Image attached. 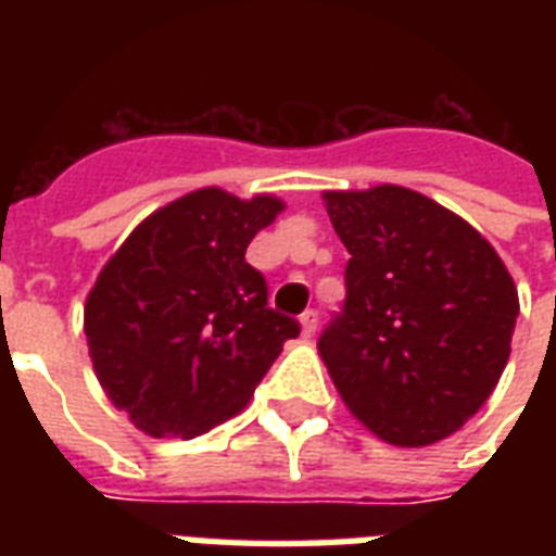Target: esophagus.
I'll return each instance as SVG.
<instances>
[{"instance_id": "1", "label": "esophagus", "mask_w": 556, "mask_h": 556, "mask_svg": "<svg viewBox=\"0 0 556 556\" xmlns=\"http://www.w3.org/2000/svg\"><path fill=\"white\" fill-rule=\"evenodd\" d=\"M300 326H303V338H312L314 331H317V312H314V308H308V312L300 317Z\"/></svg>"}]
</instances>
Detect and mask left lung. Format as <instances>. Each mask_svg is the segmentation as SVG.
I'll list each match as a JSON object with an SVG mask.
<instances>
[{"label": "left lung", "mask_w": 556, "mask_h": 556, "mask_svg": "<svg viewBox=\"0 0 556 556\" xmlns=\"http://www.w3.org/2000/svg\"><path fill=\"white\" fill-rule=\"evenodd\" d=\"M346 262V303L317 340L340 397L378 439L427 447L491 397L519 296L493 244L421 192H323Z\"/></svg>", "instance_id": "obj_1"}]
</instances>
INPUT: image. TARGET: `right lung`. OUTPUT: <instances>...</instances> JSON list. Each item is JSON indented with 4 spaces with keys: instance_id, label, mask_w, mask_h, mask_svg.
<instances>
[{
    "instance_id": "1",
    "label": "right lung",
    "mask_w": 556,
    "mask_h": 556,
    "mask_svg": "<svg viewBox=\"0 0 556 556\" xmlns=\"http://www.w3.org/2000/svg\"><path fill=\"white\" fill-rule=\"evenodd\" d=\"M282 201L187 192L135 227L86 296L83 329L100 387L155 439H195L244 409L300 334L268 308L244 251Z\"/></svg>"
}]
</instances>
